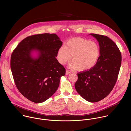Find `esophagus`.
Here are the masks:
<instances>
[{
    "label": "esophagus",
    "mask_w": 131,
    "mask_h": 131,
    "mask_svg": "<svg viewBox=\"0 0 131 131\" xmlns=\"http://www.w3.org/2000/svg\"><path fill=\"white\" fill-rule=\"evenodd\" d=\"M71 74V72H70V71H68V70L66 71V74L67 75H69V74Z\"/></svg>",
    "instance_id": "1"
}]
</instances>
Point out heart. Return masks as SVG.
Returning a JSON list of instances; mask_svg holds the SVG:
<instances>
[{
	"instance_id": "obj_1",
	"label": "heart",
	"mask_w": 131,
	"mask_h": 131,
	"mask_svg": "<svg viewBox=\"0 0 131 131\" xmlns=\"http://www.w3.org/2000/svg\"><path fill=\"white\" fill-rule=\"evenodd\" d=\"M99 54V47L96 43L81 38H74L68 41L66 46L59 48L57 58L61 64H66L71 59L72 61L69 64L71 68L85 71L95 66Z\"/></svg>"
}]
</instances>
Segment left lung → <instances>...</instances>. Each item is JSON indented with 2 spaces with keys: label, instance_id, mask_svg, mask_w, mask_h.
Returning <instances> with one entry per match:
<instances>
[{
  "label": "left lung",
  "instance_id": "1",
  "mask_svg": "<svg viewBox=\"0 0 131 131\" xmlns=\"http://www.w3.org/2000/svg\"><path fill=\"white\" fill-rule=\"evenodd\" d=\"M100 46V56L95 66L77 74L75 87L77 92L89 102H99L112 91L117 79L122 54L115 43L105 36L90 34Z\"/></svg>",
  "mask_w": 131,
  "mask_h": 131
}]
</instances>
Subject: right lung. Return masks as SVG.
I'll list each match as a JSON object with an SVG mask.
<instances>
[{
  "instance_id": "1",
  "label": "right lung",
  "mask_w": 131,
  "mask_h": 131,
  "mask_svg": "<svg viewBox=\"0 0 131 131\" xmlns=\"http://www.w3.org/2000/svg\"><path fill=\"white\" fill-rule=\"evenodd\" d=\"M62 42L54 34L28 37L13 51L10 69L19 91L36 103L44 102L57 90L64 68L56 58ZM35 51L37 56L34 57Z\"/></svg>"
}]
</instances>
